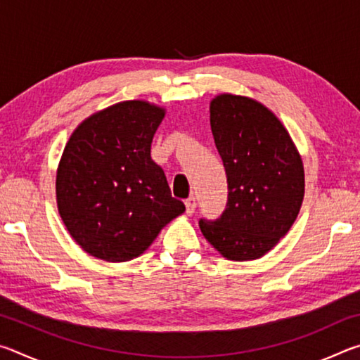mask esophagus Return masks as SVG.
<instances>
[{"mask_svg":"<svg viewBox=\"0 0 360 360\" xmlns=\"http://www.w3.org/2000/svg\"><path fill=\"white\" fill-rule=\"evenodd\" d=\"M195 208H197V202H195L193 197H188L186 200V212H187L188 216H191V214H193V212H195Z\"/></svg>","mask_w":360,"mask_h":360,"instance_id":"1","label":"esophagus"}]
</instances>
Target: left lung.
Masks as SVG:
<instances>
[{"label": "left lung", "instance_id": "1", "mask_svg": "<svg viewBox=\"0 0 360 360\" xmlns=\"http://www.w3.org/2000/svg\"><path fill=\"white\" fill-rule=\"evenodd\" d=\"M211 131L229 182L214 222L200 221L206 241L227 260L264 257L288 233L304 195L302 155L276 114L249 96L221 94L210 103Z\"/></svg>", "mask_w": 360, "mask_h": 360}]
</instances>
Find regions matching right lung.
Masks as SVG:
<instances>
[{"mask_svg":"<svg viewBox=\"0 0 360 360\" xmlns=\"http://www.w3.org/2000/svg\"><path fill=\"white\" fill-rule=\"evenodd\" d=\"M165 114L146 100L115 103L82 120L65 146L56 179L58 214L96 259L138 257L186 211L150 158Z\"/></svg>","mask_w":360,"mask_h":360,"instance_id":"add662e5","label":"right lung"}]
</instances>
